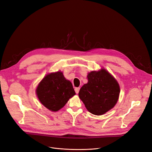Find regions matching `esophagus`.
I'll use <instances>...</instances> for the list:
<instances>
[{
    "label": "esophagus",
    "mask_w": 152,
    "mask_h": 152,
    "mask_svg": "<svg viewBox=\"0 0 152 152\" xmlns=\"http://www.w3.org/2000/svg\"><path fill=\"white\" fill-rule=\"evenodd\" d=\"M79 90H80V88H79V87H76V88H75V92H76L77 94L79 93Z\"/></svg>",
    "instance_id": "1"
}]
</instances>
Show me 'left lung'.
I'll list each match as a JSON object with an SVG mask.
<instances>
[{"mask_svg": "<svg viewBox=\"0 0 152 152\" xmlns=\"http://www.w3.org/2000/svg\"><path fill=\"white\" fill-rule=\"evenodd\" d=\"M88 83L81 87L79 98L91 113L102 115L116 104L120 88L116 80L107 70L88 73Z\"/></svg>", "mask_w": 152, "mask_h": 152, "instance_id": "1", "label": "left lung"}]
</instances>
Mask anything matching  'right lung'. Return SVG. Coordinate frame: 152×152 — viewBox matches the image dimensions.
<instances>
[{
  "label": "right lung",
  "instance_id": "right-lung-1",
  "mask_svg": "<svg viewBox=\"0 0 152 152\" xmlns=\"http://www.w3.org/2000/svg\"><path fill=\"white\" fill-rule=\"evenodd\" d=\"M36 94L46 108L57 112L76 93L71 82L65 79L62 72H58L44 77L37 87Z\"/></svg>",
  "mask_w": 152,
  "mask_h": 152
}]
</instances>
